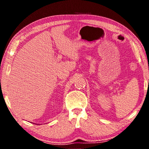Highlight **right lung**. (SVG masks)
Here are the masks:
<instances>
[{
	"label": "right lung",
	"mask_w": 149,
	"mask_h": 149,
	"mask_svg": "<svg viewBox=\"0 0 149 149\" xmlns=\"http://www.w3.org/2000/svg\"><path fill=\"white\" fill-rule=\"evenodd\" d=\"M38 125H39V124H38Z\"/></svg>",
	"instance_id": "add662e5"
}]
</instances>
